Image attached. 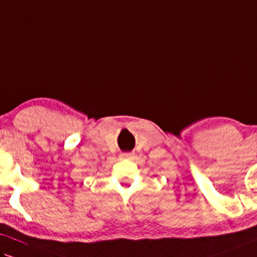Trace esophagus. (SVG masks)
<instances>
[{"mask_svg":"<svg viewBox=\"0 0 257 257\" xmlns=\"http://www.w3.org/2000/svg\"><path fill=\"white\" fill-rule=\"evenodd\" d=\"M134 156H135V155L132 154V153H126V154H122V157H123V158H128V160H130V158L134 157Z\"/></svg>","mask_w":257,"mask_h":257,"instance_id":"1","label":"esophagus"}]
</instances>
